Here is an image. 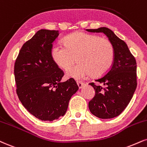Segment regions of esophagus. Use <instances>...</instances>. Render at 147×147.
I'll list each match as a JSON object with an SVG mask.
<instances>
[{"label":"esophagus","mask_w":147,"mask_h":147,"mask_svg":"<svg viewBox=\"0 0 147 147\" xmlns=\"http://www.w3.org/2000/svg\"><path fill=\"white\" fill-rule=\"evenodd\" d=\"M77 84L78 85L79 88H81L85 85V84H84L83 82H81V81H77Z\"/></svg>","instance_id":"1"}]
</instances>
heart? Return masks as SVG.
I'll return each instance as SVG.
<instances>
[{"label": "heart", "instance_id": "heart-1", "mask_svg": "<svg viewBox=\"0 0 147 147\" xmlns=\"http://www.w3.org/2000/svg\"><path fill=\"white\" fill-rule=\"evenodd\" d=\"M64 47L53 45L51 56L57 66L68 70L77 59L79 63L66 72L68 77L84 79L92 74L95 77L105 75L112 67L114 59L113 45L107 39L96 35L76 32L63 40Z\"/></svg>", "mask_w": 147, "mask_h": 147}]
</instances>
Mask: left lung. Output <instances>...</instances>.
Listing matches in <instances>:
<instances>
[{
  "label": "left lung",
  "mask_w": 147,
  "mask_h": 147,
  "mask_svg": "<svg viewBox=\"0 0 147 147\" xmlns=\"http://www.w3.org/2000/svg\"><path fill=\"white\" fill-rule=\"evenodd\" d=\"M88 32L103 33L114 50L112 67L106 75L90 83L95 96L89 102L90 111L96 117L107 119L118 116L129 103L137 87L136 61L127 44L107 27L86 29Z\"/></svg>",
  "instance_id": "8db88e82"
}]
</instances>
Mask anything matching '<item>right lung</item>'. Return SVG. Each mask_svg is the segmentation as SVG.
Masks as SVG:
<instances>
[{
    "mask_svg": "<svg viewBox=\"0 0 147 147\" xmlns=\"http://www.w3.org/2000/svg\"><path fill=\"white\" fill-rule=\"evenodd\" d=\"M58 31L41 29L23 45L14 64L16 93L27 111L39 120L53 121L66 112L70 98L79 90L75 79L64 75L51 56Z\"/></svg>",
    "mask_w": 147,
    "mask_h": 147,
    "instance_id": "obj_1",
    "label": "right lung"
}]
</instances>
